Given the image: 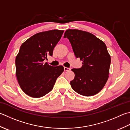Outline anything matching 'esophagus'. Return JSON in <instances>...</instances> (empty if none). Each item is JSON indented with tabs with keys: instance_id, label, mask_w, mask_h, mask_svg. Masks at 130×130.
<instances>
[{
	"instance_id": "esophagus-1",
	"label": "esophagus",
	"mask_w": 130,
	"mask_h": 130,
	"mask_svg": "<svg viewBox=\"0 0 130 130\" xmlns=\"http://www.w3.org/2000/svg\"><path fill=\"white\" fill-rule=\"evenodd\" d=\"M64 71L65 72H68V71H69L70 70V68H67V67H64Z\"/></svg>"
}]
</instances>
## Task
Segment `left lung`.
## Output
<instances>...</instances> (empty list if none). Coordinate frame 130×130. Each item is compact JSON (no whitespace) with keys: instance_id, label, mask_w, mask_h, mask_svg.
Instances as JSON below:
<instances>
[{"instance_id":"left-lung-1","label":"left lung","mask_w":130,"mask_h":130,"mask_svg":"<svg viewBox=\"0 0 130 130\" xmlns=\"http://www.w3.org/2000/svg\"><path fill=\"white\" fill-rule=\"evenodd\" d=\"M63 38L72 45L75 57L82 67L72 69L75 77L70 82L74 91L81 95H95L102 90L109 77L111 58L105 43L90 32L68 29Z\"/></svg>"}]
</instances>
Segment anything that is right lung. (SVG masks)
<instances>
[{
	"instance_id": "add662e5",
	"label": "right lung",
	"mask_w": 130,
	"mask_h": 130,
	"mask_svg": "<svg viewBox=\"0 0 130 130\" xmlns=\"http://www.w3.org/2000/svg\"><path fill=\"white\" fill-rule=\"evenodd\" d=\"M63 30L37 33L23 43L16 57V74L20 87L30 97L41 98L51 91L63 72L62 66L52 67L43 61L52 56Z\"/></svg>"
}]
</instances>
